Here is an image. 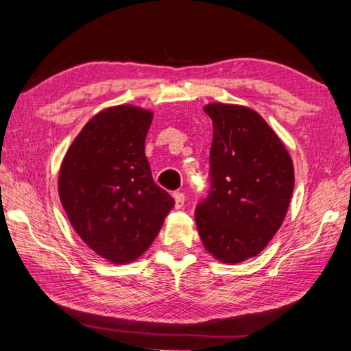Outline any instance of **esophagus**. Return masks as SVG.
Listing matches in <instances>:
<instances>
[{
  "label": "esophagus",
  "instance_id": "1",
  "mask_svg": "<svg viewBox=\"0 0 351 351\" xmlns=\"http://www.w3.org/2000/svg\"><path fill=\"white\" fill-rule=\"evenodd\" d=\"M173 198H175V207L176 209H181V207L184 206V203H186V197H184L182 192H175L173 193Z\"/></svg>",
  "mask_w": 351,
  "mask_h": 351
}]
</instances>
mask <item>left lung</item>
I'll list each match as a JSON object with an SVG mask.
<instances>
[{
    "label": "left lung",
    "instance_id": "left-lung-1",
    "mask_svg": "<svg viewBox=\"0 0 351 351\" xmlns=\"http://www.w3.org/2000/svg\"><path fill=\"white\" fill-rule=\"evenodd\" d=\"M210 189L195 209L206 251L224 263L255 257L287 215L294 167L283 142L258 112L210 104Z\"/></svg>",
    "mask_w": 351,
    "mask_h": 351
}]
</instances>
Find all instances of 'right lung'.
<instances>
[{
	"label": "right lung",
	"mask_w": 351,
	"mask_h": 351,
	"mask_svg": "<svg viewBox=\"0 0 351 351\" xmlns=\"http://www.w3.org/2000/svg\"><path fill=\"white\" fill-rule=\"evenodd\" d=\"M152 111L106 108L83 127L58 175V195L80 239L111 263H130L159 234L173 198L152 178L145 136Z\"/></svg>",
	"instance_id": "add662e5"
}]
</instances>
